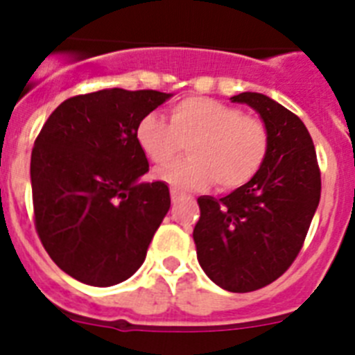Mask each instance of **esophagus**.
Listing matches in <instances>:
<instances>
[{
    "mask_svg": "<svg viewBox=\"0 0 355 355\" xmlns=\"http://www.w3.org/2000/svg\"><path fill=\"white\" fill-rule=\"evenodd\" d=\"M183 193L180 192V190H175V188H171V199L172 202H180L181 199H183Z\"/></svg>",
    "mask_w": 355,
    "mask_h": 355,
    "instance_id": "34e87169",
    "label": "esophagus"
}]
</instances>
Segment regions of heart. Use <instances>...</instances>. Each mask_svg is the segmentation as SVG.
I'll return each instance as SVG.
<instances>
[{
  "label": "heart",
  "mask_w": 355,
  "mask_h": 355,
  "mask_svg": "<svg viewBox=\"0 0 355 355\" xmlns=\"http://www.w3.org/2000/svg\"><path fill=\"white\" fill-rule=\"evenodd\" d=\"M171 124L149 114L137 126V142L156 165L174 159L187 146L190 158L159 168V180L180 190H220L249 183L265 163L270 146L266 124L211 97H184L168 108Z\"/></svg>",
  "instance_id": "heart-1"
}]
</instances>
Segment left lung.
<instances>
[{"instance_id":"1","label":"left lung","mask_w":355,"mask_h":355,"mask_svg":"<svg viewBox=\"0 0 355 355\" xmlns=\"http://www.w3.org/2000/svg\"><path fill=\"white\" fill-rule=\"evenodd\" d=\"M256 110L270 146L252 180L222 199H197V259L213 283L233 293L281 277L302 249L320 202V168L311 135L295 114L265 94L231 97Z\"/></svg>"}]
</instances>
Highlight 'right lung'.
Listing matches in <instances>:
<instances>
[{
	"mask_svg": "<svg viewBox=\"0 0 355 355\" xmlns=\"http://www.w3.org/2000/svg\"><path fill=\"white\" fill-rule=\"evenodd\" d=\"M172 94L105 89L69 97L49 115L31 150L35 227L49 258L90 286L130 279L171 208L149 171L137 126Z\"/></svg>",
	"mask_w": 355,
	"mask_h": 355,
	"instance_id": "add662e5",
	"label": "right lung"
}]
</instances>
